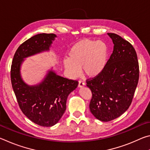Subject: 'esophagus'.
Listing matches in <instances>:
<instances>
[{"mask_svg": "<svg viewBox=\"0 0 150 150\" xmlns=\"http://www.w3.org/2000/svg\"><path fill=\"white\" fill-rule=\"evenodd\" d=\"M85 82L84 81H79V85H78V87H83V86H85Z\"/></svg>", "mask_w": 150, "mask_h": 150, "instance_id": "obj_1", "label": "esophagus"}]
</instances>
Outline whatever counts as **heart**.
<instances>
[{"mask_svg": "<svg viewBox=\"0 0 150 150\" xmlns=\"http://www.w3.org/2000/svg\"><path fill=\"white\" fill-rule=\"evenodd\" d=\"M108 48L105 42L84 39L70 48L69 57L63 59L66 72L71 77L79 75L81 67L88 77L98 76L105 69L108 60Z\"/></svg>", "mask_w": 150, "mask_h": 150, "instance_id": "obj_1", "label": "heart"}]
</instances>
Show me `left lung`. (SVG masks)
<instances>
[{
	"mask_svg": "<svg viewBox=\"0 0 150 150\" xmlns=\"http://www.w3.org/2000/svg\"><path fill=\"white\" fill-rule=\"evenodd\" d=\"M112 40V54L100 74L87 81L93 94L89 108L95 117L108 122L128 110L138 85L139 65L135 50L116 34L108 33Z\"/></svg>",
	"mask_w": 150,
	"mask_h": 150,
	"instance_id": "1",
	"label": "left lung"
}]
</instances>
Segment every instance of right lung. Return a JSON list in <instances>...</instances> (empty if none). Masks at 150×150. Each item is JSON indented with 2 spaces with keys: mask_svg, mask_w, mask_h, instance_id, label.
I'll use <instances>...</instances> for the list:
<instances>
[{
  "mask_svg": "<svg viewBox=\"0 0 150 150\" xmlns=\"http://www.w3.org/2000/svg\"><path fill=\"white\" fill-rule=\"evenodd\" d=\"M54 34H39L20 45L11 66V83L20 109L26 117L38 125L50 127L56 124L66 110L68 95L78 86V81L57 75L53 67L47 70L40 83L28 85L23 80L21 67L25 59L50 52Z\"/></svg>",
  "mask_w": 150,
  "mask_h": 150,
  "instance_id": "1",
  "label": "right lung"
}]
</instances>
